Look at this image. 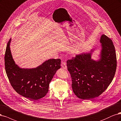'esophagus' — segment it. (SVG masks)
<instances>
[{"instance_id":"esophagus-1","label":"esophagus","mask_w":121,"mask_h":121,"mask_svg":"<svg viewBox=\"0 0 121 121\" xmlns=\"http://www.w3.org/2000/svg\"><path fill=\"white\" fill-rule=\"evenodd\" d=\"M61 67L63 68L64 69H67V66H66V64L65 62L63 61L62 62V63H61Z\"/></svg>"}]
</instances>
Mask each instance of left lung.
Masks as SVG:
<instances>
[{
  "label": "left lung",
  "instance_id": "1",
  "mask_svg": "<svg viewBox=\"0 0 121 121\" xmlns=\"http://www.w3.org/2000/svg\"><path fill=\"white\" fill-rule=\"evenodd\" d=\"M99 59L91 58L95 49L76 55L67 61L72 78V88L79 99H91L99 96L108 88L114 78L117 68L115 46L105 35L100 37Z\"/></svg>",
  "mask_w": 121,
  "mask_h": 121
}]
</instances>
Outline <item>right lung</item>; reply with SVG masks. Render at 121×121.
<instances>
[{
  "instance_id": "right-lung-1",
  "label": "right lung",
  "mask_w": 121,
  "mask_h": 121,
  "mask_svg": "<svg viewBox=\"0 0 121 121\" xmlns=\"http://www.w3.org/2000/svg\"><path fill=\"white\" fill-rule=\"evenodd\" d=\"M10 38L7 43L5 68L9 81L18 94L30 99L37 100L45 96L49 83L58 69L61 68L60 59H51L34 68H22L15 64L11 55Z\"/></svg>"
}]
</instances>
